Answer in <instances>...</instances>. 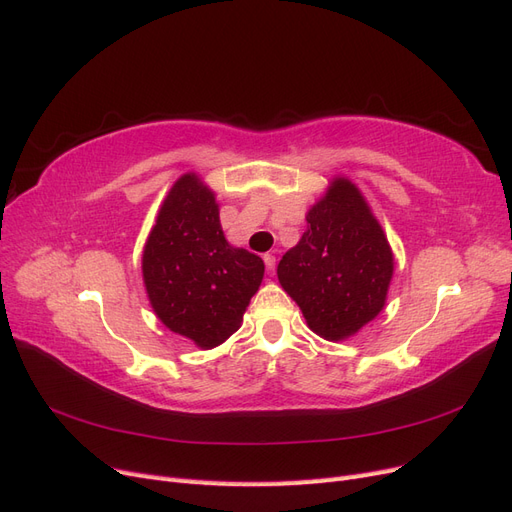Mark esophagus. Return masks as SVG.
Wrapping results in <instances>:
<instances>
[{
	"mask_svg": "<svg viewBox=\"0 0 512 512\" xmlns=\"http://www.w3.org/2000/svg\"><path fill=\"white\" fill-rule=\"evenodd\" d=\"M263 261H266V270L268 274H274V268H276V257L272 253H266L263 255Z\"/></svg>",
	"mask_w": 512,
	"mask_h": 512,
	"instance_id": "obj_1",
	"label": "esophagus"
}]
</instances>
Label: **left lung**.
Returning a JSON list of instances; mask_svg holds the SVG:
<instances>
[{"mask_svg": "<svg viewBox=\"0 0 512 512\" xmlns=\"http://www.w3.org/2000/svg\"><path fill=\"white\" fill-rule=\"evenodd\" d=\"M306 232L278 263V283L317 336H355L385 308L393 251L364 193L334 176L306 212Z\"/></svg>", "mask_w": 512, "mask_h": 512, "instance_id": "left-lung-1", "label": "left lung"}]
</instances>
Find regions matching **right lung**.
<instances>
[{"instance_id":"add662e5","label":"right lung","mask_w":512,"mask_h":512,"mask_svg":"<svg viewBox=\"0 0 512 512\" xmlns=\"http://www.w3.org/2000/svg\"><path fill=\"white\" fill-rule=\"evenodd\" d=\"M263 272L261 257L227 242L214 191L195 172L180 176L142 251L157 319L200 349H214L238 332Z\"/></svg>"}]
</instances>
